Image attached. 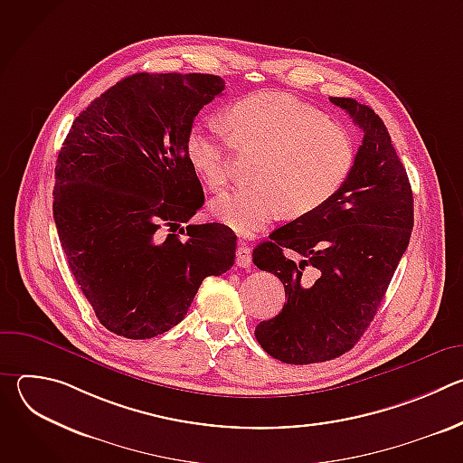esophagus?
<instances>
[{
    "label": "esophagus",
    "mask_w": 463,
    "mask_h": 463,
    "mask_svg": "<svg viewBox=\"0 0 463 463\" xmlns=\"http://www.w3.org/2000/svg\"><path fill=\"white\" fill-rule=\"evenodd\" d=\"M252 263V256H250V249L245 245H240L236 249V266L241 269H249Z\"/></svg>",
    "instance_id": "1"
}]
</instances>
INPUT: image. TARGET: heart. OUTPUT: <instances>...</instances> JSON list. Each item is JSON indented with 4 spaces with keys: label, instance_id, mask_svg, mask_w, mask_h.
<instances>
[{
    "label": "heart",
    "instance_id": "obj_1",
    "mask_svg": "<svg viewBox=\"0 0 463 463\" xmlns=\"http://www.w3.org/2000/svg\"><path fill=\"white\" fill-rule=\"evenodd\" d=\"M222 131L194 126L184 139L186 159L214 192L229 183L231 145L260 154L252 184L213 202V214L241 234H252L282 211L289 218L322 207L345 183L354 150L345 129L306 102L277 91L234 102Z\"/></svg>",
    "mask_w": 463,
    "mask_h": 463
}]
</instances>
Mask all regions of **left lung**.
I'll use <instances>...</instances> for the list:
<instances>
[{"mask_svg": "<svg viewBox=\"0 0 463 463\" xmlns=\"http://www.w3.org/2000/svg\"><path fill=\"white\" fill-rule=\"evenodd\" d=\"M329 100L364 134L345 183L322 207L279 227L252 250L254 266L286 288L282 311L260 322L254 335L288 364L322 363L354 348L373 320L414 227L409 175L381 117L354 99Z\"/></svg>", "mask_w": 463, "mask_h": 463, "instance_id": "8db88e82", "label": "left lung"}]
</instances>
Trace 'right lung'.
<instances>
[{
  "label": "right lung",
  "mask_w": 463,
  "mask_h": 463,
  "mask_svg": "<svg viewBox=\"0 0 463 463\" xmlns=\"http://www.w3.org/2000/svg\"><path fill=\"white\" fill-rule=\"evenodd\" d=\"M223 90L216 75L126 77L73 120L58 154L61 249L97 318L120 337L168 332L202 282L232 268L236 234L227 225H186L179 236L205 203L184 139Z\"/></svg>",
  "instance_id": "add662e5"
}]
</instances>
